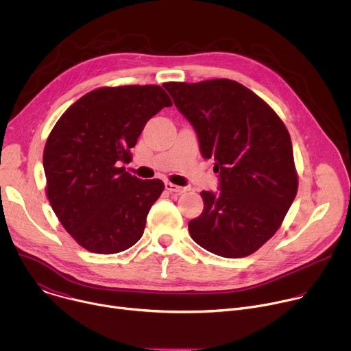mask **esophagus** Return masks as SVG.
Segmentation results:
<instances>
[{
  "mask_svg": "<svg viewBox=\"0 0 351 351\" xmlns=\"http://www.w3.org/2000/svg\"><path fill=\"white\" fill-rule=\"evenodd\" d=\"M165 189L169 191V193H176V194H180V193H184L186 189L184 187H180L178 184H173L171 182H167L165 183Z\"/></svg>",
  "mask_w": 351,
  "mask_h": 351,
  "instance_id": "obj_1",
  "label": "esophagus"
}]
</instances>
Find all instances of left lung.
<instances>
[{
	"mask_svg": "<svg viewBox=\"0 0 351 351\" xmlns=\"http://www.w3.org/2000/svg\"><path fill=\"white\" fill-rule=\"evenodd\" d=\"M193 125L203 157L215 160L219 193L202 191L191 239L225 258L256 253L280 228L297 194L290 134L256 93L229 79L164 83Z\"/></svg>",
	"mask_w": 351,
	"mask_h": 351,
	"instance_id": "obj_1",
	"label": "left lung"
}]
</instances>
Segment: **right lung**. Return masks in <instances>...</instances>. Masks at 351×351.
Segmentation results:
<instances>
[{
    "instance_id": "obj_1",
    "label": "right lung",
    "mask_w": 351,
    "mask_h": 351,
    "mask_svg": "<svg viewBox=\"0 0 351 351\" xmlns=\"http://www.w3.org/2000/svg\"><path fill=\"white\" fill-rule=\"evenodd\" d=\"M172 101L157 84L99 87L79 98L49 133L43 154L45 193L77 244L115 254L143 236L164 191L160 179L125 171L147 121Z\"/></svg>"
}]
</instances>
